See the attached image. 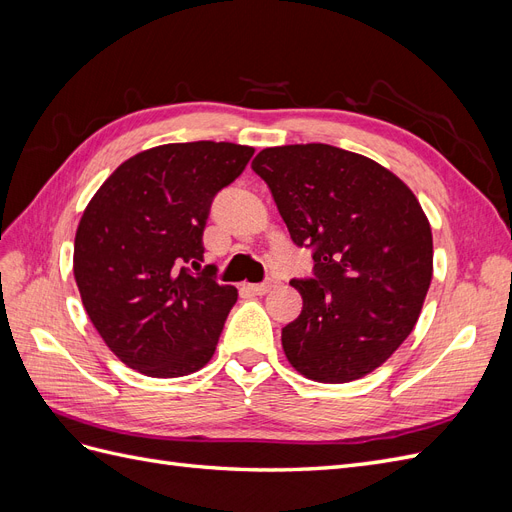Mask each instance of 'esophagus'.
<instances>
[{
  "instance_id": "1",
  "label": "esophagus",
  "mask_w": 512,
  "mask_h": 512,
  "mask_svg": "<svg viewBox=\"0 0 512 512\" xmlns=\"http://www.w3.org/2000/svg\"><path fill=\"white\" fill-rule=\"evenodd\" d=\"M277 282H262V284H247V290L250 292H254V294H267L273 286H275Z\"/></svg>"
}]
</instances>
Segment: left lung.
Listing matches in <instances>:
<instances>
[{
    "instance_id": "left-lung-1",
    "label": "left lung",
    "mask_w": 512,
    "mask_h": 512,
    "mask_svg": "<svg viewBox=\"0 0 512 512\" xmlns=\"http://www.w3.org/2000/svg\"><path fill=\"white\" fill-rule=\"evenodd\" d=\"M252 168L290 239L314 250V277L290 282L303 309L282 329L288 363L327 384L367 376L421 316L433 273L425 211L389 168L331 145L267 147Z\"/></svg>"
}]
</instances>
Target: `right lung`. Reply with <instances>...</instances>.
Masks as SVG:
<instances>
[{
	"label": "right lung",
	"mask_w": 512,
	"mask_h": 512,
	"mask_svg": "<svg viewBox=\"0 0 512 512\" xmlns=\"http://www.w3.org/2000/svg\"><path fill=\"white\" fill-rule=\"evenodd\" d=\"M254 147L170 143L117 166L89 200L74 237L83 307L121 363L151 378L205 367L237 288L213 280L203 230L215 194L235 181Z\"/></svg>",
	"instance_id": "1"
}]
</instances>
